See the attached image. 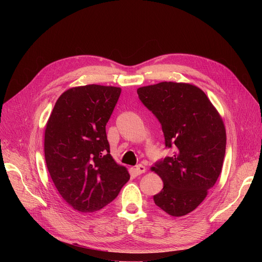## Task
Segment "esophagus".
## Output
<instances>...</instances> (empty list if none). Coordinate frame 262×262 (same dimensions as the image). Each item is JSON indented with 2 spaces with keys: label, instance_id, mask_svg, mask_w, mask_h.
I'll return each mask as SVG.
<instances>
[{
  "label": "esophagus",
  "instance_id": "esophagus-1",
  "mask_svg": "<svg viewBox=\"0 0 262 262\" xmlns=\"http://www.w3.org/2000/svg\"><path fill=\"white\" fill-rule=\"evenodd\" d=\"M134 171H135V173H136L137 175H140V174L144 173V172L146 171V169H145V167L143 166V164H138V166H136V168L134 169Z\"/></svg>",
  "mask_w": 262,
  "mask_h": 262
}]
</instances>
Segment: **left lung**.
<instances>
[{
  "label": "left lung",
  "mask_w": 262,
  "mask_h": 262,
  "mask_svg": "<svg viewBox=\"0 0 262 262\" xmlns=\"http://www.w3.org/2000/svg\"><path fill=\"white\" fill-rule=\"evenodd\" d=\"M137 93L160 122L166 146L174 148L152 167L163 182L154 202L172 216L186 215L205 200L221 174L226 148L223 120L194 85L162 81Z\"/></svg>",
  "instance_id": "8db88e82"
}]
</instances>
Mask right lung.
<instances>
[{"instance_id":"add662e5","label":"right lung","mask_w":262,"mask_h":262,"mask_svg":"<svg viewBox=\"0 0 262 262\" xmlns=\"http://www.w3.org/2000/svg\"><path fill=\"white\" fill-rule=\"evenodd\" d=\"M121 88L86 85L64 91L45 132V156L61 198L79 212H94L113 202L129 180L110 155L106 124Z\"/></svg>"}]
</instances>
